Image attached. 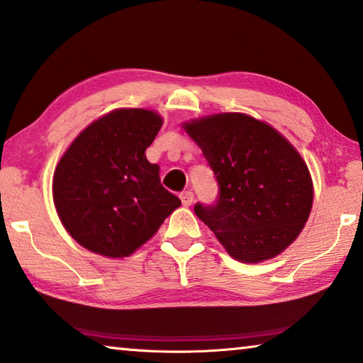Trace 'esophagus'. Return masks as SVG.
<instances>
[{
	"mask_svg": "<svg viewBox=\"0 0 363 363\" xmlns=\"http://www.w3.org/2000/svg\"><path fill=\"white\" fill-rule=\"evenodd\" d=\"M181 201H182L184 206L192 205V201H194V192H192V190H186V192H182L181 194Z\"/></svg>",
	"mask_w": 363,
	"mask_h": 363,
	"instance_id": "34e87169",
	"label": "esophagus"
}]
</instances>
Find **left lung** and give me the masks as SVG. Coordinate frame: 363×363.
Listing matches in <instances>:
<instances>
[{
	"label": "left lung",
	"instance_id": "1",
	"mask_svg": "<svg viewBox=\"0 0 363 363\" xmlns=\"http://www.w3.org/2000/svg\"><path fill=\"white\" fill-rule=\"evenodd\" d=\"M219 186L214 203L194 210L232 257L261 262L303 230L312 208L304 160L274 128L243 113H219L184 125Z\"/></svg>",
	"mask_w": 363,
	"mask_h": 363
}]
</instances>
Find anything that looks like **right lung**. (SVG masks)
Segmentation results:
<instances>
[{"instance_id": "add662e5", "label": "right lung", "mask_w": 363, "mask_h": 363, "mask_svg": "<svg viewBox=\"0 0 363 363\" xmlns=\"http://www.w3.org/2000/svg\"><path fill=\"white\" fill-rule=\"evenodd\" d=\"M163 121L155 112L120 108L86 128L54 173L52 195L67 232L108 257L134 253L181 205L145 157Z\"/></svg>"}]
</instances>
